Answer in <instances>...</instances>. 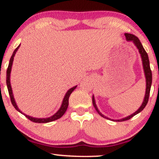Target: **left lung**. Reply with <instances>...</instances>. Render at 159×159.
<instances>
[{
  "label": "left lung",
  "mask_w": 159,
  "mask_h": 159,
  "mask_svg": "<svg viewBox=\"0 0 159 159\" xmlns=\"http://www.w3.org/2000/svg\"><path fill=\"white\" fill-rule=\"evenodd\" d=\"M125 39H126L127 41L132 42V43H134V45L136 46V48L138 49V52H139V53H140V57H141V60H142V64H143L144 75H145V78H146V93H145V96H144L143 103L141 104V105H140V107H139V108H138V110L135 111V112L133 113L132 114L129 115V116H126V117L123 118V119H120V120H111V119H110V118L107 117L106 116H105V115H103L102 114V113L99 111V110L98 109L97 106H96L94 96H93V106L95 108H96V110L98 112V114H99L100 116H102V117L105 118V119L111 120H113V121H116V122H122V121H125V120H130L131 118L133 117L134 116H135L136 114H139L140 112H141V111L143 110V108L146 107L147 102H148L149 92H150L151 85H152V71H151L150 66H149V61L148 54H147V53L146 52L145 49L143 48L141 43H140L139 39H138L137 36L133 35V34H127V33L126 34H125Z\"/></svg>",
  "instance_id": "left-lung-1"
}]
</instances>
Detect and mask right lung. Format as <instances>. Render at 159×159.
<instances>
[{
    "label": "right lung",
    "instance_id": "right-lung-1",
    "mask_svg": "<svg viewBox=\"0 0 159 159\" xmlns=\"http://www.w3.org/2000/svg\"><path fill=\"white\" fill-rule=\"evenodd\" d=\"M19 47H20V45L15 49V51H14L13 53H12V57H11V58L10 60V63H9L8 68H7V89H8V91H9V94H10V96L11 102H12V105H13L14 107H15V108L18 111H19V112L21 113V114H22L23 115H25L27 119L31 120L32 122H34V123H49V122H52V121H54V120H56L60 119V118H61V116L65 114L66 111L67 110V107H68V105H69V96H70L71 93L73 92L75 89L77 87V86H75V87H72V88L69 89V90L67 91L66 93L64 98H63V102H62L61 107H60L59 110L57 111L55 114H54V115H52V116H50V117L36 118V117H33V116H28V115L24 114L22 111H21V110L19 108L17 104H16V102L15 98H14V96H13V93H12V87H11V84H10V73H11V70H12V63H13V60H14V57H15V54H16V52H17L18 49L19 48Z\"/></svg>",
    "mask_w": 159,
    "mask_h": 159
}]
</instances>
